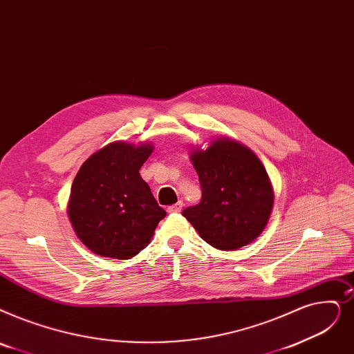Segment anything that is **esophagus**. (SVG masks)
Instances as JSON below:
<instances>
[{"label": "esophagus", "mask_w": 354, "mask_h": 354, "mask_svg": "<svg viewBox=\"0 0 354 354\" xmlns=\"http://www.w3.org/2000/svg\"><path fill=\"white\" fill-rule=\"evenodd\" d=\"M182 201H179V203H176V204H174V205H171V207H167V212H171V214H176V212H179L180 209H182Z\"/></svg>", "instance_id": "esophagus-1"}]
</instances>
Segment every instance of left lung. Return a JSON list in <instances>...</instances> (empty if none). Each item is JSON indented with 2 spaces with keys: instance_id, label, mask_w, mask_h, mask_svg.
I'll list each match as a JSON object with an SVG mask.
<instances>
[{
  "instance_id": "1",
  "label": "left lung",
  "mask_w": 354,
  "mask_h": 354,
  "mask_svg": "<svg viewBox=\"0 0 354 354\" xmlns=\"http://www.w3.org/2000/svg\"><path fill=\"white\" fill-rule=\"evenodd\" d=\"M191 162L203 199L183 209V217L218 250L233 252L254 241L268 225L274 201L272 182L254 151L223 136L205 149H192Z\"/></svg>"
}]
</instances>
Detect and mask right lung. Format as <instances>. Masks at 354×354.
I'll use <instances>...</instances> for the list:
<instances>
[{"instance_id": "obj_1", "label": "right lung", "mask_w": 354, "mask_h": 354, "mask_svg": "<svg viewBox=\"0 0 354 354\" xmlns=\"http://www.w3.org/2000/svg\"><path fill=\"white\" fill-rule=\"evenodd\" d=\"M151 151V143L113 142L92 153L76 174L68 217L92 253L131 259L150 243L165 218V209L139 174Z\"/></svg>"}]
</instances>
